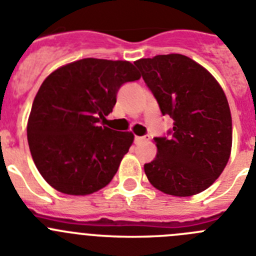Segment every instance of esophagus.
Returning a JSON list of instances; mask_svg holds the SVG:
<instances>
[{
  "label": "esophagus",
  "mask_w": 256,
  "mask_h": 256,
  "mask_svg": "<svg viewBox=\"0 0 256 256\" xmlns=\"http://www.w3.org/2000/svg\"><path fill=\"white\" fill-rule=\"evenodd\" d=\"M148 140H150V138H148V136H144V137H138V136H136V137H134V142H136V144H142V142L148 141Z\"/></svg>",
  "instance_id": "34e87169"
}]
</instances>
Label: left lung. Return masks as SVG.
Instances as JSON below:
<instances>
[{
	"mask_svg": "<svg viewBox=\"0 0 256 256\" xmlns=\"http://www.w3.org/2000/svg\"><path fill=\"white\" fill-rule=\"evenodd\" d=\"M134 65L173 118L169 138H155L156 158L144 164L155 188L166 195H196L216 182L232 150V116L223 88L195 60L180 54L140 58Z\"/></svg>",
	"mask_w": 256,
	"mask_h": 256,
	"instance_id": "8db88e82",
	"label": "left lung"
}]
</instances>
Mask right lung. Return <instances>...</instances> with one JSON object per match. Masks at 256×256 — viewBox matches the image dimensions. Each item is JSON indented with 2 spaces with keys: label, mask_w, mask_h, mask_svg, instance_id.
I'll use <instances>...</instances> for the list:
<instances>
[{
  "label": "right lung",
  "mask_w": 256,
  "mask_h": 256,
  "mask_svg": "<svg viewBox=\"0 0 256 256\" xmlns=\"http://www.w3.org/2000/svg\"><path fill=\"white\" fill-rule=\"evenodd\" d=\"M140 78L130 61L87 58L58 68L44 79L26 134L33 162L50 186L84 196L112 182L134 136L100 122L112 112L120 86Z\"/></svg>",
  "instance_id": "add662e5"
}]
</instances>
